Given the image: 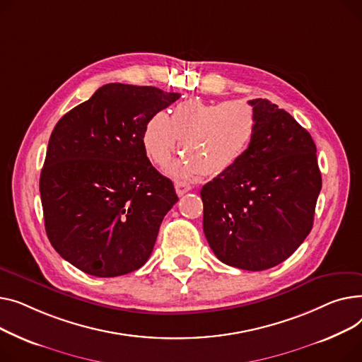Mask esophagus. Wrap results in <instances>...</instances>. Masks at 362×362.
<instances>
[{"label": "esophagus", "mask_w": 362, "mask_h": 362, "mask_svg": "<svg viewBox=\"0 0 362 362\" xmlns=\"http://www.w3.org/2000/svg\"><path fill=\"white\" fill-rule=\"evenodd\" d=\"M193 188L191 187L188 182H185V181H177L175 182V191H177V194L178 196H184L185 193H188V191Z\"/></svg>", "instance_id": "1"}]
</instances>
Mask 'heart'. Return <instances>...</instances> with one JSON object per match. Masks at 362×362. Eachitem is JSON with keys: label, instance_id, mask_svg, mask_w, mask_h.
Instances as JSON below:
<instances>
[{"label": "heart", "instance_id": "obj_1", "mask_svg": "<svg viewBox=\"0 0 362 362\" xmlns=\"http://www.w3.org/2000/svg\"><path fill=\"white\" fill-rule=\"evenodd\" d=\"M257 132V115L244 100L206 102L188 99L169 112H155L143 129V147L155 163L163 165L175 153L180 140L188 159L169 165L175 177H194L204 171L221 175L248 151Z\"/></svg>", "mask_w": 362, "mask_h": 362}]
</instances>
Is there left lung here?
I'll return each mask as SVG.
<instances>
[{"mask_svg": "<svg viewBox=\"0 0 362 362\" xmlns=\"http://www.w3.org/2000/svg\"><path fill=\"white\" fill-rule=\"evenodd\" d=\"M248 103L257 115L256 136L245 155L200 196L203 230L215 256L259 272L286 260L307 238L322 174L305 129L267 99Z\"/></svg>", "mask_w": 362, "mask_h": 362, "instance_id": "obj_1", "label": "left lung"}]
</instances>
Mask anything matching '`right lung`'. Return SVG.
Segmentation results:
<instances>
[{
  "instance_id": "add662e5",
  "label": "right lung",
  "mask_w": 362,
  "mask_h": 362,
  "mask_svg": "<svg viewBox=\"0 0 362 362\" xmlns=\"http://www.w3.org/2000/svg\"><path fill=\"white\" fill-rule=\"evenodd\" d=\"M180 93L110 83L55 125L39 189L49 243L98 278L140 269L163 216L178 202L173 181L146 156L143 129Z\"/></svg>"
}]
</instances>
